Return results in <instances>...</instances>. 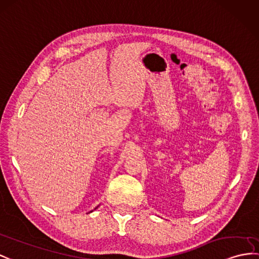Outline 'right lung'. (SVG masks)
<instances>
[{
  "label": "right lung",
  "instance_id": "right-lung-1",
  "mask_svg": "<svg viewBox=\"0 0 259 259\" xmlns=\"http://www.w3.org/2000/svg\"><path fill=\"white\" fill-rule=\"evenodd\" d=\"M98 207V206H97ZM97 207H96V209H97ZM90 212H93V211H90Z\"/></svg>",
  "mask_w": 259,
  "mask_h": 259
}]
</instances>
